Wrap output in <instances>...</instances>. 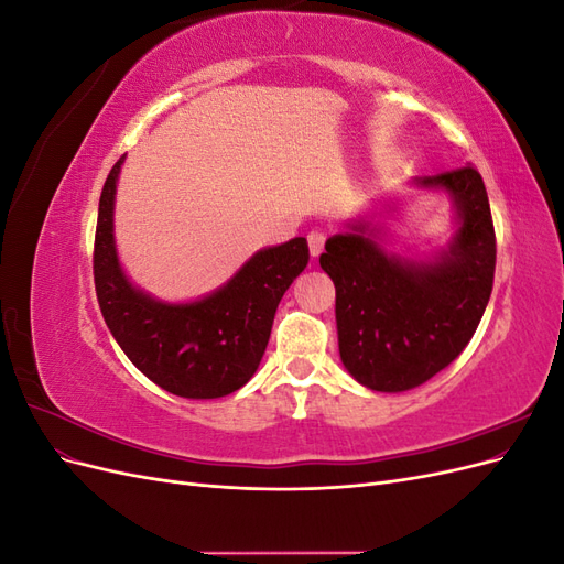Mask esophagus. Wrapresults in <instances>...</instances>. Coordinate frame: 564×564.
I'll return each instance as SVG.
<instances>
[{
  "label": "esophagus",
  "instance_id": "34e87169",
  "mask_svg": "<svg viewBox=\"0 0 564 564\" xmlns=\"http://www.w3.org/2000/svg\"><path fill=\"white\" fill-rule=\"evenodd\" d=\"M324 242H327V232H322V230L308 232V249H311L313 259H317V256L324 251Z\"/></svg>",
  "mask_w": 564,
  "mask_h": 564
}]
</instances>
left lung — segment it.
<instances>
[{"instance_id":"obj_1","label":"left lung","mask_w":564,"mask_h":564,"mask_svg":"<svg viewBox=\"0 0 564 564\" xmlns=\"http://www.w3.org/2000/svg\"><path fill=\"white\" fill-rule=\"evenodd\" d=\"M445 191L456 232L431 259H404L379 245V228L350 220L329 237L319 265L336 286L340 362L371 390L402 392L433 379L464 352L491 296L497 268L489 199L475 166L414 181Z\"/></svg>"}]
</instances>
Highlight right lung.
I'll use <instances>...</instances> for the list:
<instances>
[{"label":"right lung","mask_w":564,"mask_h":564,"mask_svg":"<svg viewBox=\"0 0 564 564\" xmlns=\"http://www.w3.org/2000/svg\"><path fill=\"white\" fill-rule=\"evenodd\" d=\"M119 158L98 202L94 282L110 334L145 377L187 400H214L240 390L259 369L275 311L303 268L308 242L294 237L256 251L209 296L164 303L135 289L117 259L112 214Z\"/></svg>","instance_id":"1"}]
</instances>
